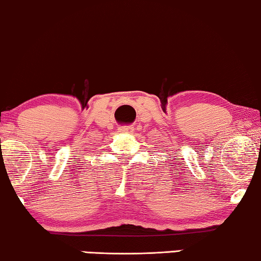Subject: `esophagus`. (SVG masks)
Instances as JSON below:
<instances>
[{"label": "esophagus", "mask_w": 261, "mask_h": 261, "mask_svg": "<svg viewBox=\"0 0 261 261\" xmlns=\"http://www.w3.org/2000/svg\"><path fill=\"white\" fill-rule=\"evenodd\" d=\"M119 130L122 132H131L132 130H134V127H132L131 125H126V126H120Z\"/></svg>", "instance_id": "obj_1"}]
</instances>
